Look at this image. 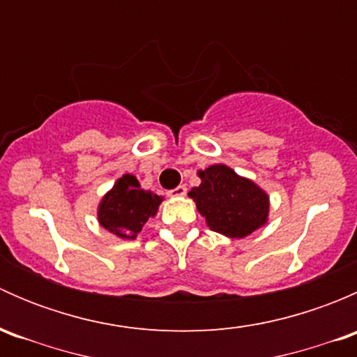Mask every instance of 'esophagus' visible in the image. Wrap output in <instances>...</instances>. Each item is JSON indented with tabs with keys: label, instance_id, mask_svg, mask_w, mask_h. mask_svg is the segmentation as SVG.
Returning <instances> with one entry per match:
<instances>
[{
	"label": "esophagus",
	"instance_id": "1",
	"mask_svg": "<svg viewBox=\"0 0 357 357\" xmlns=\"http://www.w3.org/2000/svg\"><path fill=\"white\" fill-rule=\"evenodd\" d=\"M186 195V186L185 185H179L176 186L174 190L169 192V197H185Z\"/></svg>",
	"mask_w": 357,
	"mask_h": 357
}]
</instances>
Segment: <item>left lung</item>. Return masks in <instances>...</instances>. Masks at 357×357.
Segmentation results:
<instances>
[{"label":"left lung","mask_w":357,"mask_h":357,"mask_svg":"<svg viewBox=\"0 0 357 357\" xmlns=\"http://www.w3.org/2000/svg\"><path fill=\"white\" fill-rule=\"evenodd\" d=\"M200 185L188 192L212 231L228 238H245L268 225L269 195L252 179L226 164L200 169Z\"/></svg>","instance_id":"obj_1"}]
</instances>
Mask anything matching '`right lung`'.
<instances>
[{
	"instance_id": "add662e5",
	"label": "right lung",
	"mask_w": 357,
	"mask_h": 357,
	"mask_svg": "<svg viewBox=\"0 0 357 357\" xmlns=\"http://www.w3.org/2000/svg\"><path fill=\"white\" fill-rule=\"evenodd\" d=\"M164 197L143 190L136 176L122 174L102 197L96 218L98 225L121 240H135L150 218H155Z\"/></svg>"
}]
</instances>
